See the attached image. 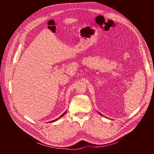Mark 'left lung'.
<instances>
[{
  "instance_id": "1",
  "label": "left lung",
  "mask_w": 154,
  "mask_h": 154,
  "mask_svg": "<svg viewBox=\"0 0 154 154\" xmlns=\"http://www.w3.org/2000/svg\"><path fill=\"white\" fill-rule=\"evenodd\" d=\"M99 114H100V115H102V114H100V112H99Z\"/></svg>"
}]
</instances>
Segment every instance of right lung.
Returning <instances> with one entry per match:
<instances>
[{"label": "right lung", "mask_w": 154, "mask_h": 154, "mask_svg": "<svg viewBox=\"0 0 154 154\" xmlns=\"http://www.w3.org/2000/svg\"><path fill=\"white\" fill-rule=\"evenodd\" d=\"M66 113V111H65V112L63 114H61V115L59 117V118H57V119H55V120H52V121H51V122H55V121H56V120H57L59 119H60V118H61V117H62V116H63L64 115H65V114Z\"/></svg>", "instance_id": "obj_1"}]
</instances>
